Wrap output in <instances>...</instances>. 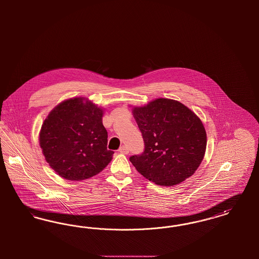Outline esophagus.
Masks as SVG:
<instances>
[{
    "mask_svg": "<svg viewBox=\"0 0 259 259\" xmlns=\"http://www.w3.org/2000/svg\"><path fill=\"white\" fill-rule=\"evenodd\" d=\"M118 151H119L120 153H123V154H128V152H129V148H127L126 146H122V147H120V148H119Z\"/></svg>",
    "mask_w": 259,
    "mask_h": 259,
    "instance_id": "34e87169",
    "label": "esophagus"
}]
</instances>
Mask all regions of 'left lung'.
<instances>
[{
    "label": "left lung",
    "mask_w": 259,
    "mask_h": 259,
    "mask_svg": "<svg viewBox=\"0 0 259 259\" xmlns=\"http://www.w3.org/2000/svg\"><path fill=\"white\" fill-rule=\"evenodd\" d=\"M133 115L145 149L129 159L148 181L163 186L184 182L204 158L207 134L197 115L184 104L159 98L135 107Z\"/></svg>",
    "instance_id": "8db88e82"
}]
</instances>
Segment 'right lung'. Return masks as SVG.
<instances>
[{
    "instance_id": "obj_1",
    "label": "right lung",
    "mask_w": 259,
    "mask_h": 259,
    "mask_svg": "<svg viewBox=\"0 0 259 259\" xmlns=\"http://www.w3.org/2000/svg\"><path fill=\"white\" fill-rule=\"evenodd\" d=\"M104 111L83 97L69 99L55 107L44 121L39 146L46 160L60 177L82 181L111 162Z\"/></svg>"
}]
</instances>
